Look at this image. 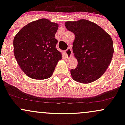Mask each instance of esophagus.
Instances as JSON below:
<instances>
[{"mask_svg": "<svg viewBox=\"0 0 125 125\" xmlns=\"http://www.w3.org/2000/svg\"><path fill=\"white\" fill-rule=\"evenodd\" d=\"M64 53H65L66 56L68 58H72L73 57V54H72V49L69 48L67 50H66L64 52Z\"/></svg>", "mask_w": 125, "mask_h": 125, "instance_id": "34e87169", "label": "esophagus"}]
</instances>
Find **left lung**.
I'll list each match as a JSON object with an SVG mask.
<instances>
[{
  "instance_id": "8db88e82",
  "label": "left lung",
  "mask_w": 125,
  "mask_h": 125,
  "mask_svg": "<svg viewBox=\"0 0 125 125\" xmlns=\"http://www.w3.org/2000/svg\"><path fill=\"white\" fill-rule=\"evenodd\" d=\"M68 31L74 34L73 52L77 67L71 70L74 81L89 83L105 72L114 52L110 36L94 23L86 19L65 23Z\"/></svg>"
}]
</instances>
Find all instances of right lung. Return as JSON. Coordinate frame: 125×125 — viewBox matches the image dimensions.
<instances>
[{
	"instance_id": "1",
	"label": "right lung",
	"mask_w": 125,
	"mask_h": 125,
	"mask_svg": "<svg viewBox=\"0 0 125 125\" xmlns=\"http://www.w3.org/2000/svg\"><path fill=\"white\" fill-rule=\"evenodd\" d=\"M59 25L47 19L31 21L13 39L14 54L22 71L35 79L51 77L62 53L56 48Z\"/></svg>"
}]
</instances>
